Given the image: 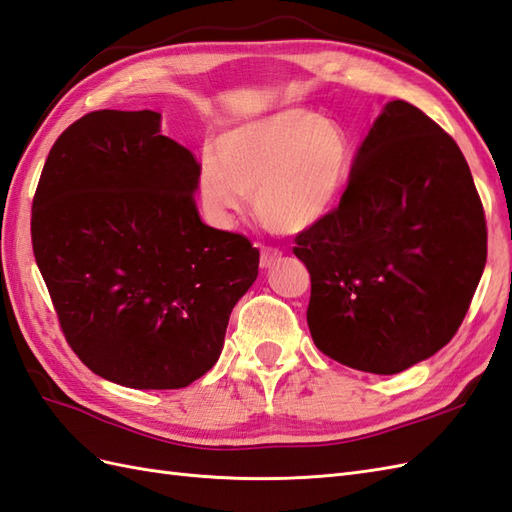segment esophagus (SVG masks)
Masks as SVG:
<instances>
[{
	"label": "esophagus",
	"instance_id": "34e87169",
	"mask_svg": "<svg viewBox=\"0 0 512 512\" xmlns=\"http://www.w3.org/2000/svg\"><path fill=\"white\" fill-rule=\"evenodd\" d=\"M282 258V252L276 247H263V252H260V267L263 269H269L278 263V260Z\"/></svg>",
	"mask_w": 512,
	"mask_h": 512
}]
</instances>
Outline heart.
<instances>
[{"mask_svg":"<svg viewBox=\"0 0 512 512\" xmlns=\"http://www.w3.org/2000/svg\"><path fill=\"white\" fill-rule=\"evenodd\" d=\"M347 132L317 110L284 106L236 123L199 158L195 191L206 219L228 230L254 197L267 228L297 234L326 217L352 171Z\"/></svg>","mask_w":512,"mask_h":512,"instance_id":"obj_1","label":"heart"}]
</instances>
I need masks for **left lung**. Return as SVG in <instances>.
Here are the masks:
<instances>
[{"label":"left lung","instance_id":"1","mask_svg":"<svg viewBox=\"0 0 512 512\" xmlns=\"http://www.w3.org/2000/svg\"><path fill=\"white\" fill-rule=\"evenodd\" d=\"M319 350L393 376L430 358L463 323L486 263V221L447 132L393 99L360 143L341 204L297 234Z\"/></svg>","mask_w":512,"mask_h":512}]
</instances>
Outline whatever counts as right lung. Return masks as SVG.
I'll list each match as a JSON object with an SVG mask.
<instances>
[{
	"mask_svg": "<svg viewBox=\"0 0 512 512\" xmlns=\"http://www.w3.org/2000/svg\"><path fill=\"white\" fill-rule=\"evenodd\" d=\"M195 156L160 112L95 110L58 136L32 202V247L71 350L130 389H182L219 360L258 276L245 236L202 223Z\"/></svg>",
	"mask_w": 512,
	"mask_h": 512,
	"instance_id": "right-lung-1",
	"label": "right lung"
}]
</instances>
